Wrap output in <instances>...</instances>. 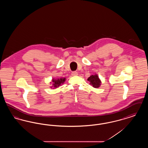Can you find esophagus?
I'll return each instance as SVG.
<instances>
[{"instance_id":"esophagus-1","label":"esophagus","mask_w":148,"mask_h":148,"mask_svg":"<svg viewBox=\"0 0 148 148\" xmlns=\"http://www.w3.org/2000/svg\"><path fill=\"white\" fill-rule=\"evenodd\" d=\"M71 75H72L73 76H76V75H77V71H73V72L71 73Z\"/></svg>"}]
</instances>
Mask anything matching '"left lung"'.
Listing matches in <instances>:
<instances>
[{"mask_svg":"<svg viewBox=\"0 0 148 148\" xmlns=\"http://www.w3.org/2000/svg\"><path fill=\"white\" fill-rule=\"evenodd\" d=\"M88 80L90 82V84L92 85V87L95 88H98L101 84V82L99 78V77L97 75H92L90 77H88Z\"/></svg>","mask_w":148,"mask_h":148,"instance_id":"8db88e82","label":"left lung"}]
</instances>
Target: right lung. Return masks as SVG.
Segmentation results:
<instances>
[{
    "label": "right lung",
    "instance_id": "right-lung-1",
    "mask_svg": "<svg viewBox=\"0 0 148 148\" xmlns=\"http://www.w3.org/2000/svg\"><path fill=\"white\" fill-rule=\"evenodd\" d=\"M65 78H60V79H53V87L54 88H57L60 85L63 84L65 82Z\"/></svg>",
    "mask_w": 148,
    "mask_h": 148
}]
</instances>
